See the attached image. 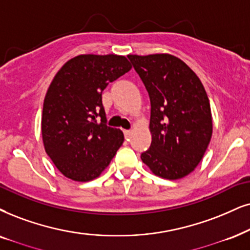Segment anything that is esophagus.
Instances as JSON below:
<instances>
[{
  "instance_id": "obj_1",
  "label": "esophagus",
  "mask_w": 250,
  "mask_h": 250,
  "mask_svg": "<svg viewBox=\"0 0 250 250\" xmlns=\"http://www.w3.org/2000/svg\"><path fill=\"white\" fill-rule=\"evenodd\" d=\"M123 132H125V137L127 138V140H128V138H130V136H131V134H132L131 130H125Z\"/></svg>"
}]
</instances>
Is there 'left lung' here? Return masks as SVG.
<instances>
[{
  "label": "left lung",
  "mask_w": 250,
  "mask_h": 250,
  "mask_svg": "<svg viewBox=\"0 0 250 250\" xmlns=\"http://www.w3.org/2000/svg\"><path fill=\"white\" fill-rule=\"evenodd\" d=\"M151 102L152 142L142 160L153 174L178 180L190 174L212 136L210 102L197 75L170 54L128 55Z\"/></svg>",
  "instance_id": "obj_1"
}]
</instances>
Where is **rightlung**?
I'll return each instance as SVG.
<instances>
[{"label": "right lung", "instance_id": "1", "mask_svg": "<svg viewBox=\"0 0 250 250\" xmlns=\"http://www.w3.org/2000/svg\"><path fill=\"white\" fill-rule=\"evenodd\" d=\"M130 69L125 56L83 54L65 62L53 78L41 134L46 153L65 178H98L122 145L123 132L106 125L102 93Z\"/></svg>", "mask_w": 250, "mask_h": 250}]
</instances>
